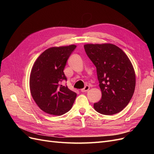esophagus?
I'll list each match as a JSON object with an SVG mask.
<instances>
[{"mask_svg":"<svg viewBox=\"0 0 154 154\" xmlns=\"http://www.w3.org/2000/svg\"><path fill=\"white\" fill-rule=\"evenodd\" d=\"M89 88H90V87H89V86H88V85H86L84 88H82V89H81V91L83 92H87L88 90H89Z\"/></svg>","mask_w":154,"mask_h":154,"instance_id":"esophagus-1","label":"esophagus"}]
</instances>
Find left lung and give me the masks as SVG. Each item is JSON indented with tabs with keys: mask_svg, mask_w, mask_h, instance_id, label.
Here are the masks:
<instances>
[{
	"mask_svg": "<svg viewBox=\"0 0 154 154\" xmlns=\"http://www.w3.org/2000/svg\"><path fill=\"white\" fill-rule=\"evenodd\" d=\"M86 54L96 67L101 100L94 104L101 114L113 115L128 104L136 87V74L122 49L112 44L84 45Z\"/></svg>",
	"mask_w": 154,
	"mask_h": 154,
	"instance_id": "obj_1",
	"label": "left lung"
}]
</instances>
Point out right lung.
Here are the masks:
<instances>
[{
	"label": "right lung",
	"mask_w": 154,
	"mask_h": 154,
	"mask_svg": "<svg viewBox=\"0 0 154 154\" xmlns=\"http://www.w3.org/2000/svg\"><path fill=\"white\" fill-rule=\"evenodd\" d=\"M75 45L52 47L42 53L32 67L29 87L39 108L51 115L61 116L71 110L76 93L62 85L67 80L63 70Z\"/></svg>",
	"instance_id": "obj_1"
}]
</instances>
